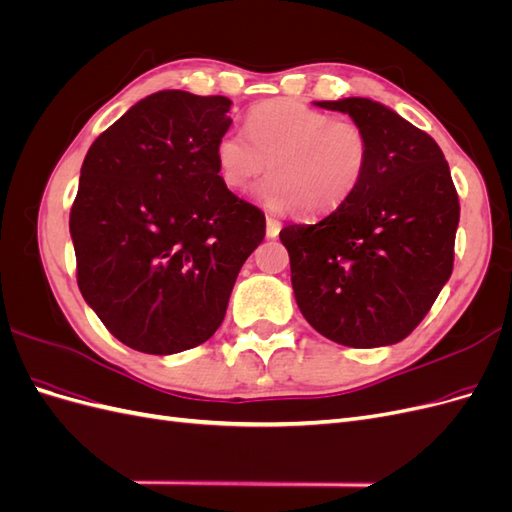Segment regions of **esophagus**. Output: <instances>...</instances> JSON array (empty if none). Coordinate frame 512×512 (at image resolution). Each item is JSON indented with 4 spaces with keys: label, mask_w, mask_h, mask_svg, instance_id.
<instances>
[{
    "label": "esophagus",
    "mask_w": 512,
    "mask_h": 512,
    "mask_svg": "<svg viewBox=\"0 0 512 512\" xmlns=\"http://www.w3.org/2000/svg\"><path fill=\"white\" fill-rule=\"evenodd\" d=\"M280 230H282L280 220H275V218H271V215H267V237L275 239L277 235H280Z\"/></svg>",
    "instance_id": "obj_1"
}]
</instances>
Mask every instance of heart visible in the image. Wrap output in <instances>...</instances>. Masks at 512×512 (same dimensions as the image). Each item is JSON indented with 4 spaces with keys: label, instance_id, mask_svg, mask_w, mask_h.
<instances>
[{
    "label": "heart",
    "instance_id": "b5f03b06",
    "mask_svg": "<svg viewBox=\"0 0 512 512\" xmlns=\"http://www.w3.org/2000/svg\"><path fill=\"white\" fill-rule=\"evenodd\" d=\"M245 135L224 134L215 147L218 173L228 190L241 192L269 164L258 185L271 211L303 209L322 215L359 190L371 162V141L352 119H333L299 100H271L252 108Z\"/></svg>",
    "mask_w": 512,
    "mask_h": 512
}]
</instances>
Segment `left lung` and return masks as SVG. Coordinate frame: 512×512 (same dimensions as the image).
I'll use <instances>...</instances> for the list:
<instances>
[{
  "instance_id": "obj_1",
  "label": "left lung",
  "mask_w": 512,
  "mask_h": 512,
  "mask_svg": "<svg viewBox=\"0 0 512 512\" xmlns=\"http://www.w3.org/2000/svg\"><path fill=\"white\" fill-rule=\"evenodd\" d=\"M316 104L365 128L371 162L359 190L327 218L282 228L294 299L331 342L391 346L421 324L453 273L459 198L451 170L427 132L380 102Z\"/></svg>"
}]
</instances>
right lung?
I'll use <instances>...</instances> for the list:
<instances>
[{
    "instance_id": "right-lung-1",
    "label": "right lung",
    "mask_w": 512,
    "mask_h": 512,
    "mask_svg": "<svg viewBox=\"0 0 512 512\" xmlns=\"http://www.w3.org/2000/svg\"><path fill=\"white\" fill-rule=\"evenodd\" d=\"M230 100L166 89L89 147L70 211L76 282L121 344L175 354L218 331L265 213L215 162Z\"/></svg>"
}]
</instances>
